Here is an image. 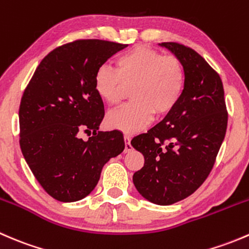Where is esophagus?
<instances>
[{
	"label": "esophagus",
	"instance_id": "esophagus-1",
	"mask_svg": "<svg viewBox=\"0 0 249 249\" xmlns=\"http://www.w3.org/2000/svg\"><path fill=\"white\" fill-rule=\"evenodd\" d=\"M124 141H125V149H124V152L127 153V152H130V150L132 149L131 142H130V141H131V139H130V136H127V135H125V136H124Z\"/></svg>",
	"mask_w": 249,
	"mask_h": 249
}]
</instances>
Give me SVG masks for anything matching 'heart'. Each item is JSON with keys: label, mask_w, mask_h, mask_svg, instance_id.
Instances as JSON below:
<instances>
[{"label": "heart", "mask_w": 249, "mask_h": 249, "mask_svg": "<svg viewBox=\"0 0 249 249\" xmlns=\"http://www.w3.org/2000/svg\"><path fill=\"white\" fill-rule=\"evenodd\" d=\"M124 83H134L132 100L109 112L106 122L112 129L135 134L149 124L154 112L165 114L175 108L184 90L185 70L178 57L139 46L118 57L117 69L105 64L94 77L97 95L109 105L122 100Z\"/></svg>", "instance_id": "b5f03b06"}]
</instances>
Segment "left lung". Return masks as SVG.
I'll return each mask as SVG.
<instances>
[{"label": "left lung", "mask_w": 249, "mask_h": 249, "mask_svg": "<svg viewBox=\"0 0 249 249\" xmlns=\"http://www.w3.org/2000/svg\"><path fill=\"white\" fill-rule=\"evenodd\" d=\"M182 61L185 85L175 108L155 126L131 141L144 157L132 180L148 201L167 206L192 195L210 175L228 125L219 74L195 50L159 43Z\"/></svg>", "instance_id": "8db88e82"}]
</instances>
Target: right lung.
Listing matches in <instances>:
<instances>
[{
  "mask_svg": "<svg viewBox=\"0 0 249 249\" xmlns=\"http://www.w3.org/2000/svg\"><path fill=\"white\" fill-rule=\"evenodd\" d=\"M125 47L82 39L56 48L42 60L25 89L19 108L20 148L39 184L57 201L88 196L105 164L124 150L119 130L97 131L105 108L94 77ZM82 131L93 136L82 140Z\"/></svg>",
  "mask_w": 249,
  "mask_h": 249,
  "instance_id": "add662e5",
  "label": "right lung"
}]
</instances>
